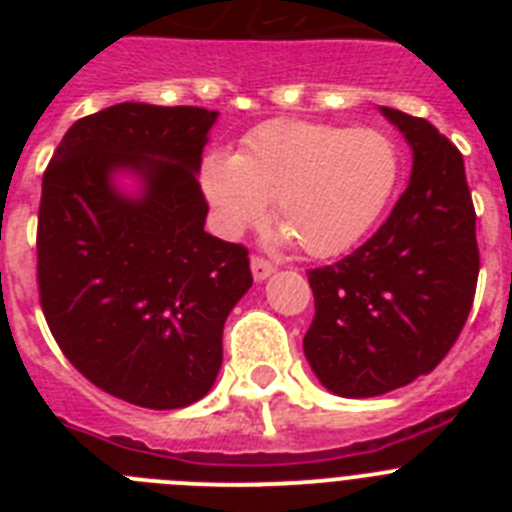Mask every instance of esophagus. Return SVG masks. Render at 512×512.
I'll use <instances>...</instances> for the list:
<instances>
[{
	"mask_svg": "<svg viewBox=\"0 0 512 512\" xmlns=\"http://www.w3.org/2000/svg\"><path fill=\"white\" fill-rule=\"evenodd\" d=\"M251 271H253V279H256V282H264L266 277H271V274L277 271V266L271 264L269 259H264V256H253Z\"/></svg>",
	"mask_w": 512,
	"mask_h": 512,
	"instance_id": "1",
	"label": "esophagus"
}]
</instances>
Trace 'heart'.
Wrapping results in <instances>:
<instances>
[{
  "instance_id": "obj_1",
  "label": "heart",
  "mask_w": 512,
  "mask_h": 512,
  "mask_svg": "<svg viewBox=\"0 0 512 512\" xmlns=\"http://www.w3.org/2000/svg\"><path fill=\"white\" fill-rule=\"evenodd\" d=\"M400 158L390 135L374 128L271 120L243 138L241 151L207 153L200 184L217 228L241 235L274 217L315 259L354 246L390 202Z\"/></svg>"
}]
</instances>
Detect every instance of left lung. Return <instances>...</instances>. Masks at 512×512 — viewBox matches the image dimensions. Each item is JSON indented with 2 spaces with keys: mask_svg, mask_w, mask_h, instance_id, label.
<instances>
[{
  "mask_svg": "<svg viewBox=\"0 0 512 512\" xmlns=\"http://www.w3.org/2000/svg\"><path fill=\"white\" fill-rule=\"evenodd\" d=\"M413 148V176L382 228L307 271L312 372L341 397H374L431 374L459 338L479 277L477 212L464 158L423 117L382 107Z\"/></svg>",
  "mask_w": 512,
  "mask_h": 512,
  "instance_id": "1",
  "label": "left lung"
}]
</instances>
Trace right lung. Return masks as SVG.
I'll use <instances>...</instances> for the list:
<instances>
[{"label": "right lung", "instance_id": "right-lung-1", "mask_svg": "<svg viewBox=\"0 0 512 512\" xmlns=\"http://www.w3.org/2000/svg\"><path fill=\"white\" fill-rule=\"evenodd\" d=\"M217 112L122 102L81 117L43 174L38 292L63 356L130 405L174 410L210 392L223 325L253 284L248 248L205 233L197 171ZM144 176L128 201L112 170Z\"/></svg>", "mask_w": 512, "mask_h": 512}]
</instances>
